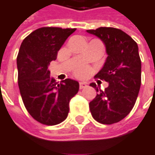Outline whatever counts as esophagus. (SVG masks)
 Wrapping results in <instances>:
<instances>
[{
	"label": "esophagus",
	"mask_w": 155,
	"mask_h": 155,
	"mask_svg": "<svg viewBox=\"0 0 155 155\" xmlns=\"http://www.w3.org/2000/svg\"><path fill=\"white\" fill-rule=\"evenodd\" d=\"M86 87H87V83H85V82H80L79 83L80 89H83V88H86Z\"/></svg>",
	"instance_id": "obj_1"
}]
</instances>
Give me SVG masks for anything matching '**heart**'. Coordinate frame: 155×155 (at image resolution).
<instances>
[{"label":"heart","instance_id":"1","mask_svg":"<svg viewBox=\"0 0 155 155\" xmlns=\"http://www.w3.org/2000/svg\"><path fill=\"white\" fill-rule=\"evenodd\" d=\"M88 71H89V69H88V67H86V66H81V67H79L76 70V74L78 76L82 77V76L87 75L88 73Z\"/></svg>","mask_w":155,"mask_h":155}]
</instances>
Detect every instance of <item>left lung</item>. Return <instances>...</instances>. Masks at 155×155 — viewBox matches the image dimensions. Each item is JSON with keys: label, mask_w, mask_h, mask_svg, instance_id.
Segmentation results:
<instances>
[{"label": "left lung", "mask_w": 155, "mask_h": 155, "mask_svg": "<svg viewBox=\"0 0 155 155\" xmlns=\"http://www.w3.org/2000/svg\"><path fill=\"white\" fill-rule=\"evenodd\" d=\"M87 32L102 40L108 55L95 78L104 80L109 86L102 91L94 83L90 84L98 92L89 103L90 112L100 123H116L130 113L139 93L141 60L138 46L128 35L118 28L100 27Z\"/></svg>", "instance_id": "1"}]
</instances>
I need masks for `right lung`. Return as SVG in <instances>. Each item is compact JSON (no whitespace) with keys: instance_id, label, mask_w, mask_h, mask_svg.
<instances>
[{"instance_id":"obj_1","label":"right lung","mask_w":155,"mask_h":155,"mask_svg":"<svg viewBox=\"0 0 155 155\" xmlns=\"http://www.w3.org/2000/svg\"><path fill=\"white\" fill-rule=\"evenodd\" d=\"M75 30L40 28L28 35L19 49L17 66L20 94L28 112L42 124L53 126L66 120L69 102L79 89L78 82L70 78L57 84L48 69Z\"/></svg>"}]
</instances>
